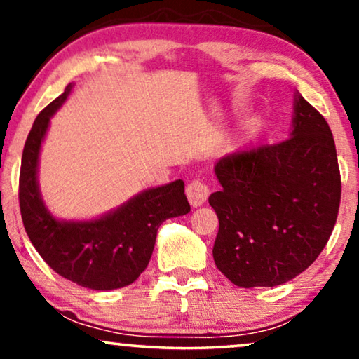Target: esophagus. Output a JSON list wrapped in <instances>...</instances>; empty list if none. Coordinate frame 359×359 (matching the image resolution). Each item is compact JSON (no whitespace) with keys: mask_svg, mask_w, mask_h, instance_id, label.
<instances>
[{"mask_svg":"<svg viewBox=\"0 0 359 359\" xmlns=\"http://www.w3.org/2000/svg\"><path fill=\"white\" fill-rule=\"evenodd\" d=\"M210 195V187L205 180L195 179L187 185V198H189L191 206L203 205Z\"/></svg>","mask_w":359,"mask_h":359,"instance_id":"34e87169","label":"esophagus"}]
</instances>
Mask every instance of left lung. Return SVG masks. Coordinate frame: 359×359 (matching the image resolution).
<instances>
[{
    "label": "left lung",
    "mask_w": 359,
    "mask_h": 359,
    "mask_svg": "<svg viewBox=\"0 0 359 359\" xmlns=\"http://www.w3.org/2000/svg\"><path fill=\"white\" fill-rule=\"evenodd\" d=\"M291 136L219 159L223 190L208 201L219 219L215 264L236 286H278L314 264L341 198L335 141L325 118L297 95Z\"/></svg>",
    "instance_id": "1"
}]
</instances>
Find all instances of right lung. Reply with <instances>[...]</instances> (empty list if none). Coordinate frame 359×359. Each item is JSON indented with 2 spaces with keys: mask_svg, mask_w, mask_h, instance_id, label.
<instances>
[{
  "mask_svg": "<svg viewBox=\"0 0 359 359\" xmlns=\"http://www.w3.org/2000/svg\"><path fill=\"white\" fill-rule=\"evenodd\" d=\"M72 84L37 115L24 144L19 206L30 242L63 278L89 290L109 291L133 283L153 255L163 221L190 211L184 182L149 189L104 218L62 223L48 213L37 187V161L50 117L72 93Z\"/></svg>",
  "mask_w": 359,
  "mask_h": 359,
  "instance_id": "right-lung-1",
  "label": "right lung"
}]
</instances>
